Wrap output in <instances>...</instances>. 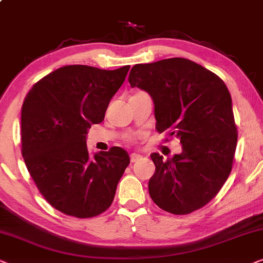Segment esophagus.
Returning <instances> with one entry per match:
<instances>
[{"label": "esophagus", "instance_id": "1", "mask_svg": "<svg viewBox=\"0 0 263 263\" xmlns=\"http://www.w3.org/2000/svg\"><path fill=\"white\" fill-rule=\"evenodd\" d=\"M129 159H131V162H137L142 159V156L139 155V154H136V153H132L131 155H129Z\"/></svg>", "mask_w": 263, "mask_h": 263}]
</instances>
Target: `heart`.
<instances>
[{
    "label": "heart",
    "mask_w": 263,
    "mask_h": 263,
    "mask_svg": "<svg viewBox=\"0 0 263 263\" xmlns=\"http://www.w3.org/2000/svg\"><path fill=\"white\" fill-rule=\"evenodd\" d=\"M128 141H129V142H131V141H132V139H131V138H128Z\"/></svg>",
    "instance_id": "obj_1"
}]
</instances>
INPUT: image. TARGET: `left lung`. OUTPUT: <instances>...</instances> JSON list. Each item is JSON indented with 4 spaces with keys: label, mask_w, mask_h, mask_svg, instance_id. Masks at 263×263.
Listing matches in <instances>:
<instances>
[{
    "label": "left lung",
    "mask_w": 263,
    "mask_h": 263,
    "mask_svg": "<svg viewBox=\"0 0 263 263\" xmlns=\"http://www.w3.org/2000/svg\"><path fill=\"white\" fill-rule=\"evenodd\" d=\"M155 104L159 134L180 139L172 159L153 153L150 197L164 212L185 215L204 207L229 178L237 146L232 100L222 79L183 58L138 64L128 76Z\"/></svg>",
    "instance_id": "left-lung-1"
}]
</instances>
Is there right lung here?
<instances>
[{
	"label": "right lung",
	"mask_w": 263,
	"mask_h": 263,
	"mask_svg": "<svg viewBox=\"0 0 263 263\" xmlns=\"http://www.w3.org/2000/svg\"><path fill=\"white\" fill-rule=\"evenodd\" d=\"M128 69L64 66L38 80L24 100V161L42 196L66 215L92 218L113 203L129 156L113 146L90 159L86 135L103 121Z\"/></svg>",
	"instance_id": "1"
}]
</instances>
